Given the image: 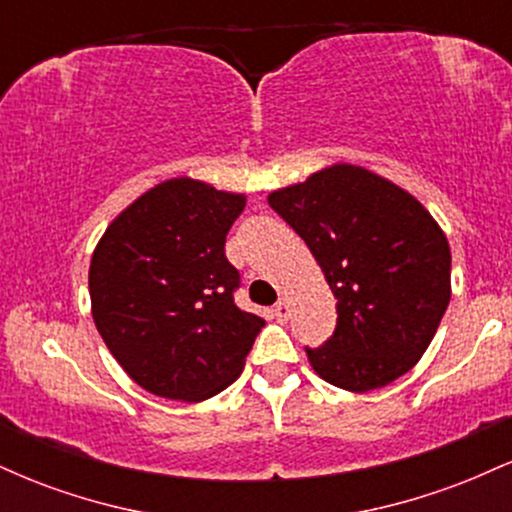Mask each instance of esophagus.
<instances>
[{"label":"esophagus","mask_w":512,"mask_h":512,"mask_svg":"<svg viewBox=\"0 0 512 512\" xmlns=\"http://www.w3.org/2000/svg\"><path fill=\"white\" fill-rule=\"evenodd\" d=\"M274 315H276V320H279V322L289 320L291 305H289V301H286V298H284V301H279V303L274 305Z\"/></svg>","instance_id":"esophagus-1"}]
</instances>
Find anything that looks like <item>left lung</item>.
Returning a JSON list of instances; mask_svg holds the SVG:
<instances>
[{
	"mask_svg": "<svg viewBox=\"0 0 512 512\" xmlns=\"http://www.w3.org/2000/svg\"><path fill=\"white\" fill-rule=\"evenodd\" d=\"M267 202L305 240L337 298L334 334L305 349L315 373L349 392L409 373L452 293L448 238L424 204L351 163L269 192Z\"/></svg>",
	"mask_w": 512,
	"mask_h": 512,
	"instance_id": "obj_1",
	"label": "left lung"
}]
</instances>
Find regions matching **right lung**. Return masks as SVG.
I'll list each match as a JSON object with an SVG mask.
<instances>
[{"instance_id": "add662e5", "label": "right lung", "mask_w": 512, "mask_h": 512, "mask_svg": "<svg viewBox=\"0 0 512 512\" xmlns=\"http://www.w3.org/2000/svg\"><path fill=\"white\" fill-rule=\"evenodd\" d=\"M245 202L243 192L170 178L122 209L93 250L96 330L151 395L204 402L243 373L264 320L233 303L238 269L223 245Z\"/></svg>"}]
</instances>
